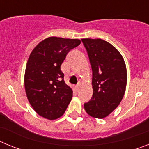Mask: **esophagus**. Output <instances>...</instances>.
I'll use <instances>...</instances> for the list:
<instances>
[{
    "instance_id": "obj_1",
    "label": "esophagus",
    "mask_w": 149,
    "mask_h": 149,
    "mask_svg": "<svg viewBox=\"0 0 149 149\" xmlns=\"http://www.w3.org/2000/svg\"><path fill=\"white\" fill-rule=\"evenodd\" d=\"M80 88H81V84H77V85H76V86H75L76 90L78 91L79 89H80Z\"/></svg>"
}]
</instances>
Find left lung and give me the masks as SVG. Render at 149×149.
<instances>
[{
    "mask_svg": "<svg viewBox=\"0 0 149 149\" xmlns=\"http://www.w3.org/2000/svg\"><path fill=\"white\" fill-rule=\"evenodd\" d=\"M93 70V94L84 103L91 116L103 119L120 104L125 92L127 71L118 50L102 39H81Z\"/></svg>",
    "mask_w": 149,
    "mask_h": 149,
    "instance_id": "8db88e82",
    "label": "left lung"
}]
</instances>
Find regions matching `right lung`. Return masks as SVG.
I'll use <instances>...</instances> for the list:
<instances>
[{
	"instance_id": "right-lung-1",
	"label": "right lung",
	"mask_w": 149,
	"mask_h": 149,
	"mask_svg": "<svg viewBox=\"0 0 149 149\" xmlns=\"http://www.w3.org/2000/svg\"><path fill=\"white\" fill-rule=\"evenodd\" d=\"M81 44L79 39L49 37L36 46L27 60L24 76L30 105L41 116L56 119L65 113L72 92L60 69L66 55Z\"/></svg>"
}]
</instances>
